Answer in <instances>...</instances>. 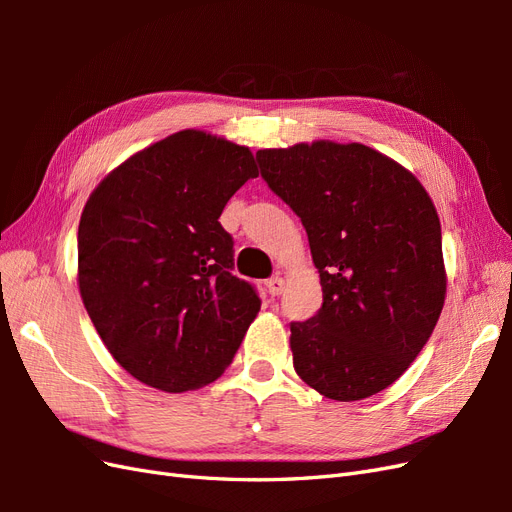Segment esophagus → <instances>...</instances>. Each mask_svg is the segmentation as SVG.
<instances>
[{
	"label": "esophagus",
	"instance_id": "34e87169",
	"mask_svg": "<svg viewBox=\"0 0 512 512\" xmlns=\"http://www.w3.org/2000/svg\"><path fill=\"white\" fill-rule=\"evenodd\" d=\"M267 290H269L271 297H280V294L284 292V280H282V277L275 275V277H271V280H267Z\"/></svg>",
	"mask_w": 512,
	"mask_h": 512
}]
</instances>
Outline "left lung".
I'll use <instances>...</instances> for the list:
<instances>
[{
  "label": "left lung",
  "mask_w": 512,
  "mask_h": 512,
  "mask_svg": "<svg viewBox=\"0 0 512 512\" xmlns=\"http://www.w3.org/2000/svg\"><path fill=\"white\" fill-rule=\"evenodd\" d=\"M256 160L301 218L320 273L318 314L290 322L294 371L329 399L380 393L410 367L442 312L436 207L404 166L359 143L260 149Z\"/></svg>",
  "instance_id": "left-lung-1"
}]
</instances>
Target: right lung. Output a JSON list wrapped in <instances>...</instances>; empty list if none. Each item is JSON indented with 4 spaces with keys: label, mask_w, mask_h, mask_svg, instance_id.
Wrapping results in <instances>:
<instances>
[{
    "label": "right lung",
    "mask_w": 512,
    "mask_h": 512,
    "mask_svg": "<svg viewBox=\"0 0 512 512\" xmlns=\"http://www.w3.org/2000/svg\"><path fill=\"white\" fill-rule=\"evenodd\" d=\"M252 151L183 130L123 162L89 196L79 224V288L113 359L153 389L220 378L260 309L232 275L218 222L247 179Z\"/></svg>",
    "instance_id": "right-lung-1"
}]
</instances>
